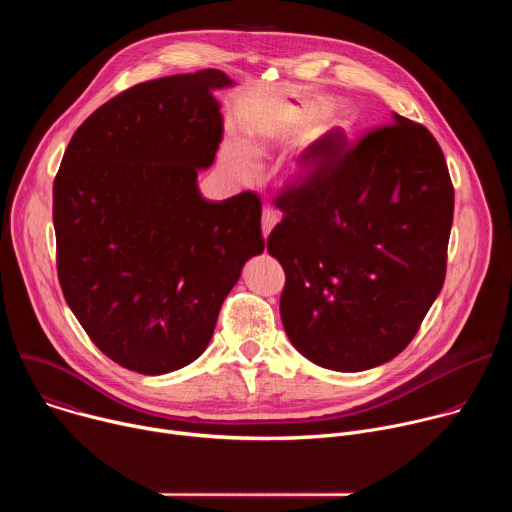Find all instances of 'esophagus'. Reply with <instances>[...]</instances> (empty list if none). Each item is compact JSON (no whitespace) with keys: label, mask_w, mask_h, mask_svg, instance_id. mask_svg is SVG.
<instances>
[{"label":"esophagus","mask_w":512,"mask_h":512,"mask_svg":"<svg viewBox=\"0 0 512 512\" xmlns=\"http://www.w3.org/2000/svg\"><path fill=\"white\" fill-rule=\"evenodd\" d=\"M275 225H277V214H275V210L269 208V206H265V208H263V214H261V233H263L265 239L269 237V233H271V229H273Z\"/></svg>","instance_id":"1"}]
</instances>
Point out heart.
<instances>
[{
    "label": "heart",
    "mask_w": 512,
    "mask_h": 512,
    "mask_svg": "<svg viewBox=\"0 0 512 512\" xmlns=\"http://www.w3.org/2000/svg\"><path fill=\"white\" fill-rule=\"evenodd\" d=\"M322 105L314 107H296L289 103H275L263 109H257L245 119V143L235 137H229L223 145L225 160L241 174L249 176L255 168L253 154H263L285 137L298 135L304 131L320 113ZM312 170V162H302L298 174L306 176Z\"/></svg>",
    "instance_id": "obj_1"
}]
</instances>
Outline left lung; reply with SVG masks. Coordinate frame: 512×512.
<instances>
[{
  "mask_svg": "<svg viewBox=\"0 0 512 512\" xmlns=\"http://www.w3.org/2000/svg\"><path fill=\"white\" fill-rule=\"evenodd\" d=\"M306 160L273 198L281 322L320 367L367 371L407 348L442 291L454 184L431 131L401 115L354 143L334 127Z\"/></svg>",
  "mask_w": 512,
  "mask_h": 512,
  "instance_id": "8db88e82",
  "label": "left lung"
}]
</instances>
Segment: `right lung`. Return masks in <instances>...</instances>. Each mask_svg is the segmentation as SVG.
I'll return each mask as SVG.
<instances>
[{
  "instance_id": "right-lung-1",
  "label": "right lung",
  "mask_w": 512,
  "mask_h": 512,
  "mask_svg": "<svg viewBox=\"0 0 512 512\" xmlns=\"http://www.w3.org/2000/svg\"><path fill=\"white\" fill-rule=\"evenodd\" d=\"M221 70L139 83L70 137L52 188L56 271L93 344L123 369L164 375L196 360L245 261L263 253L261 198L204 200L223 115Z\"/></svg>"
}]
</instances>
